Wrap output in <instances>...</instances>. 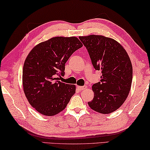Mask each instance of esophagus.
Listing matches in <instances>:
<instances>
[{"mask_svg":"<svg viewBox=\"0 0 150 150\" xmlns=\"http://www.w3.org/2000/svg\"><path fill=\"white\" fill-rule=\"evenodd\" d=\"M77 88L80 90H84V89H86L87 86H77Z\"/></svg>","mask_w":150,"mask_h":150,"instance_id":"obj_1","label":"esophagus"}]
</instances>
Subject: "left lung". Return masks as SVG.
I'll list each match as a JSON object with an SVG mask.
<instances>
[{"mask_svg": "<svg viewBox=\"0 0 150 150\" xmlns=\"http://www.w3.org/2000/svg\"><path fill=\"white\" fill-rule=\"evenodd\" d=\"M86 47L100 82L92 86L94 96L88 104L94 111L106 114L124 104L130 90L132 65L126 50L113 38L102 35L79 36Z\"/></svg>", "mask_w": 150, "mask_h": 150, "instance_id": "left-lung-1", "label": "left lung"}]
</instances>
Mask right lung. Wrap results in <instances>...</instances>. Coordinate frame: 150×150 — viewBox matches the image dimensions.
<instances>
[{
    "label": "right lung",
    "instance_id": "add662e5",
    "mask_svg": "<svg viewBox=\"0 0 150 150\" xmlns=\"http://www.w3.org/2000/svg\"><path fill=\"white\" fill-rule=\"evenodd\" d=\"M78 38L56 36L39 43L24 61L23 90L36 111L53 116L65 109L76 92V86L58 81L64 74L65 64L70 56L82 47Z\"/></svg>",
    "mask_w": 150,
    "mask_h": 150
}]
</instances>
